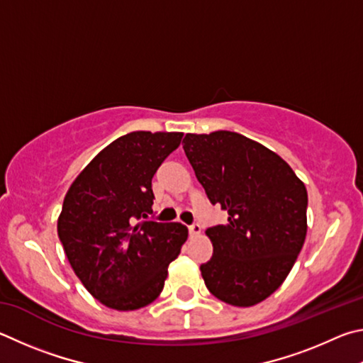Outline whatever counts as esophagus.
I'll list each match as a JSON object with an SVG mask.
<instances>
[{"mask_svg":"<svg viewBox=\"0 0 363 363\" xmlns=\"http://www.w3.org/2000/svg\"><path fill=\"white\" fill-rule=\"evenodd\" d=\"M188 230H189V234H193V236H196V234L201 233L202 228H201L199 223H196V221H194V223H191V225L188 226Z\"/></svg>","mask_w":363,"mask_h":363,"instance_id":"esophagus-1","label":"esophagus"}]
</instances>
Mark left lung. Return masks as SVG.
Returning a JSON list of instances; mask_svg holds the SVG:
<instances>
[{"label": "left lung", "mask_w": 363, "mask_h": 363, "mask_svg": "<svg viewBox=\"0 0 363 363\" xmlns=\"http://www.w3.org/2000/svg\"><path fill=\"white\" fill-rule=\"evenodd\" d=\"M183 150L228 223L207 228L213 255L206 287L233 306H253L281 287L306 239L308 191L276 152L230 130L186 133Z\"/></svg>", "instance_id": "obj_1"}]
</instances>
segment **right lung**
Masks as SVG:
<instances>
[{
	"mask_svg": "<svg viewBox=\"0 0 363 363\" xmlns=\"http://www.w3.org/2000/svg\"><path fill=\"white\" fill-rule=\"evenodd\" d=\"M182 132L125 133L76 177L57 233L74 274L95 300L133 311L156 300L188 228L159 223L151 180L182 142Z\"/></svg>",
	"mask_w": 363,
	"mask_h": 363,
	"instance_id": "1",
	"label": "right lung"
}]
</instances>
